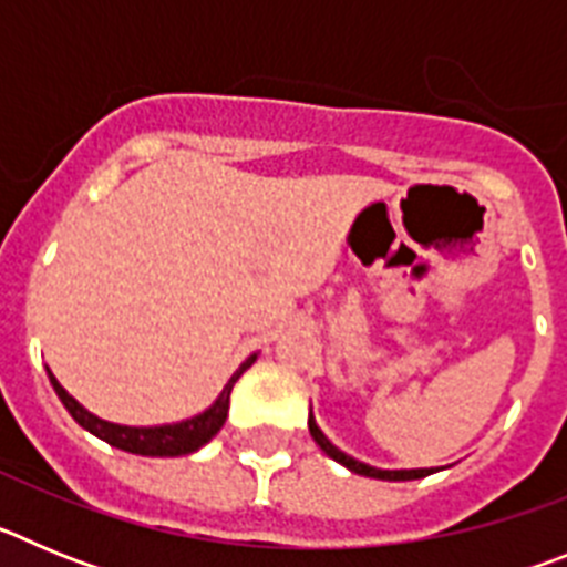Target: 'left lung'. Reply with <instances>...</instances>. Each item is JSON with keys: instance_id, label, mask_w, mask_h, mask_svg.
I'll return each mask as SVG.
<instances>
[{"instance_id": "1", "label": "left lung", "mask_w": 567, "mask_h": 567, "mask_svg": "<svg viewBox=\"0 0 567 567\" xmlns=\"http://www.w3.org/2000/svg\"><path fill=\"white\" fill-rule=\"evenodd\" d=\"M309 434H312L315 443L323 449V452L329 454V457L334 460V463L346 465L349 471H354V474H363V477H374V480H392V483H398V480H420L425 477V474H432L434 468H400V471H385V468H374V465H365L360 463V460L349 457V454H343L338 449V445H332V440L327 437V434L320 432L318 423H315L312 412H309Z\"/></svg>"}]
</instances>
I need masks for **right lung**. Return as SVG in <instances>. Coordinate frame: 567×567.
Masks as SVG:
<instances>
[{
  "label": "right lung",
  "mask_w": 567,
  "mask_h": 567,
  "mask_svg": "<svg viewBox=\"0 0 567 567\" xmlns=\"http://www.w3.org/2000/svg\"><path fill=\"white\" fill-rule=\"evenodd\" d=\"M255 358H258V354H249V358L240 363L238 372L229 378V383L224 385V392L218 394V400L209 405L207 412L195 414V417L189 420H182V423L142 425V429H138V425L107 423V420L90 414L79 400H73L64 392V385L53 378V372H48V378L50 383H53V389H56L59 400L64 403V409L70 412V417L76 420L82 429H87L90 434H96L99 440H104V443L115 445V449H122V452L142 454V457H182V454L198 452L202 445H207L215 434L221 432V425L229 412V392H233L235 380L255 363Z\"/></svg>",
  "instance_id": "obj_1"
}]
</instances>
